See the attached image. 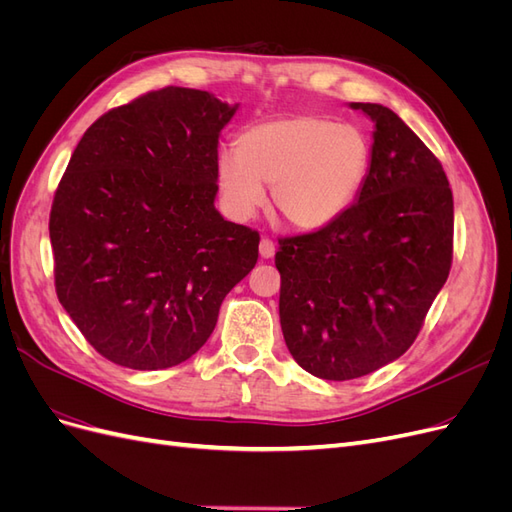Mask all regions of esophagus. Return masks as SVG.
<instances>
[{
	"label": "esophagus",
	"instance_id": "esophagus-1",
	"mask_svg": "<svg viewBox=\"0 0 512 512\" xmlns=\"http://www.w3.org/2000/svg\"><path fill=\"white\" fill-rule=\"evenodd\" d=\"M275 254V243L269 237H262L260 239V256L262 258H273Z\"/></svg>",
	"mask_w": 512,
	"mask_h": 512
}]
</instances>
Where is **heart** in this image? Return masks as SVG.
<instances>
[{
	"label": "heart",
	"mask_w": 512,
	"mask_h": 512,
	"mask_svg": "<svg viewBox=\"0 0 512 512\" xmlns=\"http://www.w3.org/2000/svg\"><path fill=\"white\" fill-rule=\"evenodd\" d=\"M371 166V141L354 123L318 115L258 121L222 153L218 183L237 220L265 205V185L282 218L299 230L333 224L361 194Z\"/></svg>",
	"instance_id": "1"
}]
</instances>
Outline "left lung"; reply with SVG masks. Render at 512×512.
<instances>
[{
  "label": "left lung",
  "mask_w": 512,
  "mask_h": 512,
  "mask_svg": "<svg viewBox=\"0 0 512 512\" xmlns=\"http://www.w3.org/2000/svg\"><path fill=\"white\" fill-rule=\"evenodd\" d=\"M352 108L376 123L359 198L333 224L282 237L275 254L286 346L322 380L399 359L453 265V192L440 160L391 108Z\"/></svg>",
  "instance_id": "1"
}]
</instances>
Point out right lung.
Listing matches in <instances>:
<instances>
[{
    "label": "right lung",
    "mask_w": 512,
    "mask_h": 512,
    "mask_svg": "<svg viewBox=\"0 0 512 512\" xmlns=\"http://www.w3.org/2000/svg\"><path fill=\"white\" fill-rule=\"evenodd\" d=\"M237 106L164 87L96 119L49 218L57 299L104 359L166 369L203 348L258 260V230L215 211L220 132Z\"/></svg>",
    "instance_id": "1"
}]
</instances>
